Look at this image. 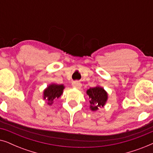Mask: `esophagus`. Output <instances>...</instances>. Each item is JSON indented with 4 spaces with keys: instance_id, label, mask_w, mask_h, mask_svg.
Instances as JSON below:
<instances>
[{
    "instance_id": "34e87169",
    "label": "esophagus",
    "mask_w": 153,
    "mask_h": 153,
    "mask_svg": "<svg viewBox=\"0 0 153 153\" xmlns=\"http://www.w3.org/2000/svg\"><path fill=\"white\" fill-rule=\"evenodd\" d=\"M72 85L74 88H76L79 89L81 87V83L79 82V81H73L72 83Z\"/></svg>"
}]
</instances>
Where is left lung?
I'll list each match as a JSON object with an SVG mask.
<instances>
[{"mask_svg":"<svg viewBox=\"0 0 153 153\" xmlns=\"http://www.w3.org/2000/svg\"><path fill=\"white\" fill-rule=\"evenodd\" d=\"M86 93L90 98V108L93 111L98 110L99 107H103L108 100L107 92L99 85L90 88Z\"/></svg>","mask_w":153,"mask_h":153,"instance_id":"1","label":"left lung"}]
</instances>
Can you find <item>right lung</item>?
<instances>
[{"instance_id":"1","label":"right lung","mask_w":153,"mask_h":153,"mask_svg":"<svg viewBox=\"0 0 153 153\" xmlns=\"http://www.w3.org/2000/svg\"><path fill=\"white\" fill-rule=\"evenodd\" d=\"M64 88V85L51 83L44 90L43 99L47 100L48 105H51L54 100L58 99L62 95Z\"/></svg>"}]
</instances>
